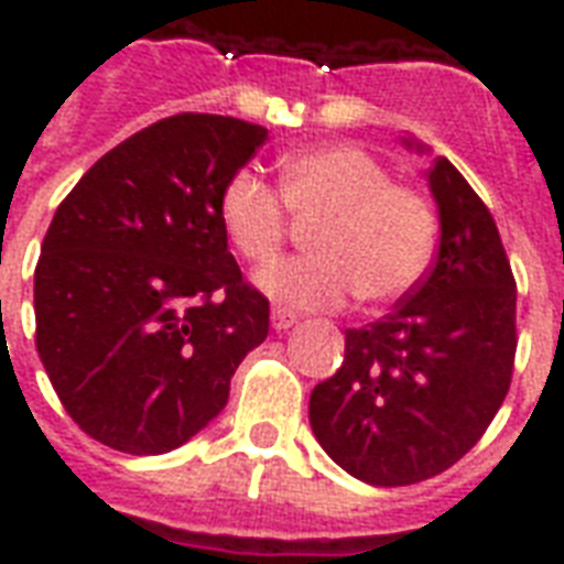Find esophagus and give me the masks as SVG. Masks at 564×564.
Returning a JSON list of instances; mask_svg holds the SVG:
<instances>
[{
    "mask_svg": "<svg viewBox=\"0 0 564 564\" xmlns=\"http://www.w3.org/2000/svg\"><path fill=\"white\" fill-rule=\"evenodd\" d=\"M293 323H295V314H290V311H283V307H274V311H271V329L286 332Z\"/></svg>",
    "mask_w": 564,
    "mask_h": 564,
    "instance_id": "obj_1",
    "label": "esophagus"
}]
</instances>
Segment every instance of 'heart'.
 Returning <instances> with one entry per match:
<instances>
[{
  "label": "heart",
  "instance_id": "obj_1",
  "mask_svg": "<svg viewBox=\"0 0 564 564\" xmlns=\"http://www.w3.org/2000/svg\"><path fill=\"white\" fill-rule=\"evenodd\" d=\"M293 220H314L307 257L283 259L257 278L271 302L326 311L359 293L387 305L411 293L432 262L437 217L416 189L354 144L299 150L283 162L281 196L259 174L235 172L220 193V226L241 259L265 265L278 257Z\"/></svg>",
  "mask_w": 564,
  "mask_h": 564
}]
</instances>
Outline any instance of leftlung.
<instances>
[{
	"label": "left lung",
	"mask_w": 564,
	"mask_h": 564,
	"mask_svg": "<svg viewBox=\"0 0 564 564\" xmlns=\"http://www.w3.org/2000/svg\"><path fill=\"white\" fill-rule=\"evenodd\" d=\"M414 153L423 141L404 135ZM437 257L392 314L347 329L344 366L311 392L319 447L371 486L447 471L505 402L517 354V283L496 220L447 156L425 172Z\"/></svg>",
	"instance_id": "left-lung-1"
}]
</instances>
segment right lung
<instances>
[{
	"label": "right lung",
	"instance_id": "obj_1",
	"mask_svg": "<svg viewBox=\"0 0 564 564\" xmlns=\"http://www.w3.org/2000/svg\"><path fill=\"white\" fill-rule=\"evenodd\" d=\"M265 139L235 117H165L56 208L35 265V347L68 416L105 447L186 444L265 341L269 299L245 283L217 214Z\"/></svg>",
	"mask_w": 564,
	"mask_h": 564
}]
</instances>
